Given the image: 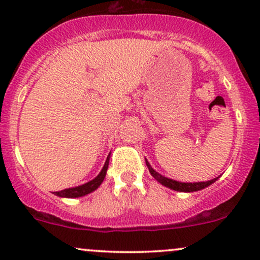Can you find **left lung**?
Segmentation results:
<instances>
[{
  "label": "left lung",
  "mask_w": 260,
  "mask_h": 260,
  "mask_svg": "<svg viewBox=\"0 0 260 260\" xmlns=\"http://www.w3.org/2000/svg\"><path fill=\"white\" fill-rule=\"evenodd\" d=\"M147 161V166L149 169V172H150L151 176L156 180L157 182H160L162 186L170 188V189H174V190H177V192H197V190H201V189H204V188H207L208 186H210V184H213L214 182H215L217 178H213V180L210 181H207V182H180V181H175L172 180V178H168L165 177V176L160 175L159 172H156L155 170L151 168L150 164Z\"/></svg>",
  "instance_id": "left-lung-1"
}]
</instances>
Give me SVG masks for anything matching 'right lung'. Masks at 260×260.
<instances>
[{"instance_id": "obj_1", "label": "right lung", "mask_w": 260, "mask_h": 260, "mask_svg": "<svg viewBox=\"0 0 260 260\" xmlns=\"http://www.w3.org/2000/svg\"><path fill=\"white\" fill-rule=\"evenodd\" d=\"M109 161H110V154L109 156H107L103 170H101L100 174L98 175L94 180L86 182V183L82 184V186L67 188V189L59 190V192H53V194L62 197V198H79V197H84L86 194H89V193L94 192V190L98 189V188L100 187V184L104 182V178H105L106 176L107 168H109Z\"/></svg>"}]
</instances>
